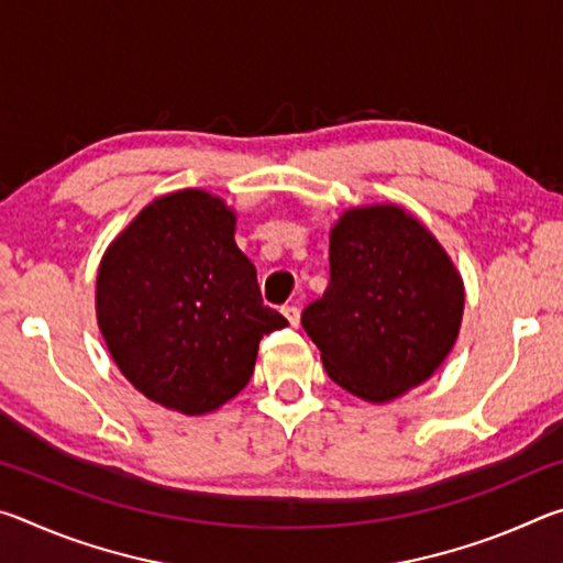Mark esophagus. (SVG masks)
I'll return each instance as SVG.
<instances>
[{"mask_svg": "<svg viewBox=\"0 0 563 563\" xmlns=\"http://www.w3.org/2000/svg\"><path fill=\"white\" fill-rule=\"evenodd\" d=\"M283 316L288 318V322H290L292 328H298V325H300V308H298V305H285V308H283Z\"/></svg>", "mask_w": 563, "mask_h": 563, "instance_id": "esophagus-1", "label": "esophagus"}]
</instances>
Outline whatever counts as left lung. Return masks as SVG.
<instances>
[{
	"label": "left lung",
	"mask_w": 563,
	"mask_h": 563,
	"mask_svg": "<svg viewBox=\"0 0 563 563\" xmlns=\"http://www.w3.org/2000/svg\"><path fill=\"white\" fill-rule=\"evenodd\" d=\"M462 310L460 273L417 218L352 208L332 228L330 285L302 310V328L342 389L387 402L442 365Z\"/></svg>",
	"instance_id": "obj_1"
}]
</instances>
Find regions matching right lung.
<instances>
[{
	"label": "right lung",
	"mask_w": 563,
	"mask_h": 563,
	"mask_svg": "<svg viewBox=\"0 0 563 563\" xmlns=\"http://www.w3.org/2000/svg\"><path fill=\"white\" fill-rule=\"evenodd\" d=\"M235 213L186 188L156 198L103 255L101 335L123 377L184 415L213 412L253 375L258 342L288 325L263 305Z\"/></svg>",
	"instance_id": "right-lung-1"
}]
</instances>
